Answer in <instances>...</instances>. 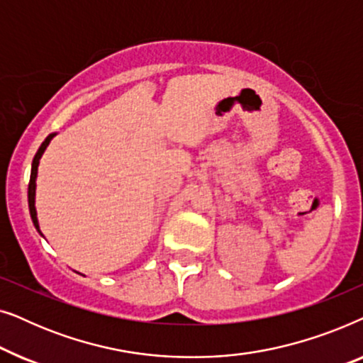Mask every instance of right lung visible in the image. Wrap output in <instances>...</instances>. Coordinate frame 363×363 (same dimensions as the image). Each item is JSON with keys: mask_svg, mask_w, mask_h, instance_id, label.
<instances>
[{"mask_svg": "<svg viewBox=\"0 0 363 363\" xmlns=\"http://www.w3.org/2000/svg\"><path fill=\"white\" fill-rule=\"evenodd\" d=\"M56 135V133H49L46 137V140L41 143V147H39V150L36 152V155L33 158V165H31V178H29V186H28V203H29V213H31V220H33V225L36 228L39 235L43 236L41 230H39V221H38V211H36V178H38V167H39V160H41L44 150H46L49 142L52 140V137Z\"/></svg>", "mask_w": 363, "mask_h": 363, "instance_id": "obj_1", "label": "right lung"}]
</instances>
